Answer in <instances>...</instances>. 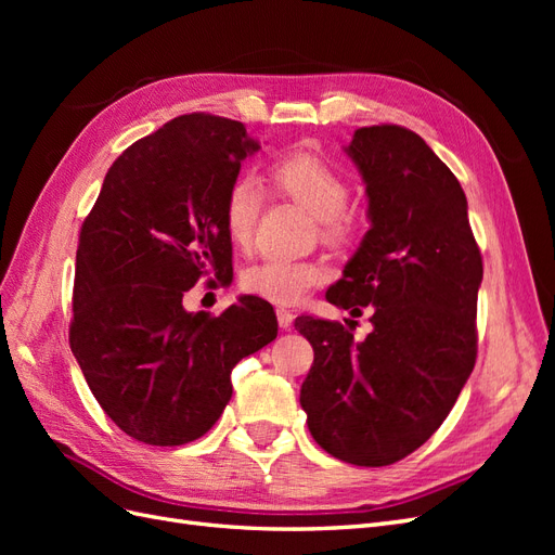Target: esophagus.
I'll return each instance as SVG.
<instances>
[{
	"label": "esophagus",
	"instance_id": "obj_1",
	"mask_svg": "<svg viewBox=\"0 0 555 555\" xmlns=\"http://www.w3.org/2000/svg\"><path fill=\"white\" fill-rule=\"evenodd\" d=\"M278 324H280L282 331L292 328V324H294V312L287 310V308H280V310H278Z\"/></svg>",
	"mask_w": 555,
	"mask_h": 555
}]
</instances>
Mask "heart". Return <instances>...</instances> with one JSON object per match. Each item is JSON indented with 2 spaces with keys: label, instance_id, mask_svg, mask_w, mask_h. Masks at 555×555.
<instances>
[{
  "label": "heart",
  "instance_id": "heart-1",
  "mask_svg": "<svg viewBox=\"0 0 555 555\" xmlns=\"http://www.w3.org/2000/svg\"><path fill=\"white\" fill-rule=\"evenodd\" d=\"M268 180L273 190L304 206L319 220L326 238H343L349 231L347 182L331 164L310 153H289L271 164ZM263 204V194L255 178H241L229 188L224 198V231L238 249H247L255 238L257 217ZM326 266L314 259L268 257L251 266L243 278L245 289L278 306H294L306 294L324 282Z\"/></svg>",
  "mask_w": 555,
  "mask_h": 555
}]
</instances>
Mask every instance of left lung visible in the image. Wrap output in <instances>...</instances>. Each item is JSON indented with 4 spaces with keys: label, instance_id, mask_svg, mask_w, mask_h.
Returning a JSON list of instances; mask_svg holds the SVG:
<instances>
[{
    "label": "left lung",
    "instance_id": "8db88e82",
    "mask_svg": "<svg viewBox=\"0 0 555 555\" xmlns=\"http://www.w3.org/2000/svg\"><path fill=\"white\" fill-rule=\"evenodd\" d=\"M361 173L371 229L326 300L373 312L365 340L338 322L298 317L314 363L300 386L314 442L351 465H391L451 412L477 357L483 278L467 198L422 137L361 127L345 147Z\"/></svg>",
    "mask_w": 555,
    "mask_h": 555
}]
</instances>
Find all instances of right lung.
Listing matches in <instances>:
<instances>
[{
  "mask_svg": "<svg viewBox=\"0 0 555 555\" xmlns=\"http://www.w3.org/2000/svg\"><path fill=\"white\" fill-rule=\"evenodd\" d=\"M227 117L180 115L113 162L76 249L72 351L99 405L133 440L178 447L231 400V371L278 338L273 306L241 296L188 312L198 278L233 275L224 198L259 150Z\"/></svg>",
  "mask_w": 555,
  "mask_h": 555,
  "instance_id": "1",
  "label": "right lung"
}]
</instances>
